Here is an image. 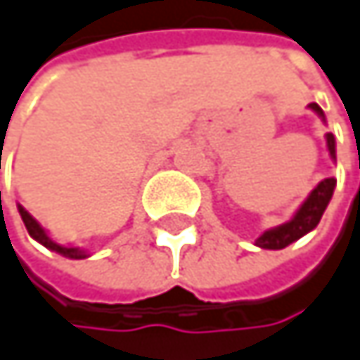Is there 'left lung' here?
Wrapping results in <instances>:
<instances>
[{
	"mask_svg": "<svg viewBox=\"0 0 360 360\" xmlns=\"http://www.w3.org/2000/svg\"><path fill=\"white\" fill-rule=\"evenodd\" d=\"M309 108L324 118V112H322V108L317 105V103H311ZM326 142H328L330 158L335 160V138H333V134H326ZM335 184H337V181H335L333 176H330V179H324V181H320V186H317V188L309 194V198L302 202V207L296 212V216H294L292 220H289V222L276 226V229L266 231V233L257 240V246H259V248H268V250H281V248L289 246L292 242L300 240L302 235H307L309 231H313V229L317 226V222H320L324 210L328 207V200L333 198Z\"/></svg>",
	"mask_w": 360,
	"mask_h": 360,
	"instance_id": "left-lung-1",
	"label": "left lung"
}]
</instances>
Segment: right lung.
I'll use <instances>...</instances> for the list:
<instances>
[{
	"label": "right lung",
	"mask_w": 360,
	"mask_h": 360,
	"mask_svg": "<svg viewBox=\"0 0 360 360\" xmlns=\"http://www.w3.org/2000/svg\"><path fill=\"white\" fill-rule=\"evenodd\" d=\"M19 214H21V218H23V224H25V229H27V233L32 235V238L36 240V242H40L45 248H49V250H56V252H60V255H64V257H68V259H84L86 257V252H82V250H77V248H66V246H60V244H56V242H51L49 238H47V233H45V229L40 226L23 207L19 205Z\"/></svg>",
	"instance_id": "add662e5"
}]
</instances>
